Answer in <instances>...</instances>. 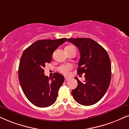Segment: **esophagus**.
Returning <instances> with one entry per match:
<instances>
[{
    "instance_id": "esophagus-1",
    "label": "esophagus",
    "mask_w": 129,
    "mask_h": 129,
    "mask_svg": "<svg viewBox=\"0 0 129 129\" xmlns=\"http://www.w3.org/2000/svg\"><path fill=\"white\" fill-rule=\"evenodd\" d=\"M69 80V78H65V81H68Z\"/></svg>"
}]
</instances>
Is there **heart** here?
<instances>
[{"mask_svg":"<svg viewBox=\"0 0 129 129\" xmlns=\"http://www.w3.org/2000/svg\"><path fill=\"white\" fill-rule=\"evenodd\" d=\"M72 49H75L74 46L72 45H69L68 46L65 48V51H69L70 50H72ZM71 66L70 65H63V66H60V67L58 68V71L60 72H61V74L64 75H67L69 73V71L71 69Z\"/></svg>","mask_w":129,"mask_h":129,"instance_id":"heart-1","label":"heart"}]
</instances>
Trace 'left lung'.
<instances>
[{
	"mask_svg": "<svg viewBox=\"0 0 129 129\" xmlns=\"http://www.w3.org/2000/svg\"><path fill=\"white\" fill-rule=\"evenodd\" d=\"M68 41L77 46L80 52L78 75L85 74L84 82L75 78L78 84L72 94L79 104L92 105L103 98L110 84L111 64L108 54L90 38H70Z\"/></svg>",
	"mask_w": 129,
	"mask_h": 129,
	"instance_id": "1",
	"label": "left lung"
}]
</instances>
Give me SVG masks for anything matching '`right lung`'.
Segmentation results:
<instances>
[{
    "label": "right lung",
    "mask_w": 129,
    "mask_h": 129,
    "mask_svg": "<svg viewBox=\"0 0 129 129\" xmlns=\"http://www.w3.org/2000/svg\"><path fill=\"white\" fill-rule=\"evenodd\" d=\"M67 38L36 41L24 51L18 68V78L27 99L38 107H48L56 101L64 78L55 73L51 78L45 75L44 68L50 63L52 55Z\"/></svg>",
    "instance_id": "obj_1"
}]
</instances>
